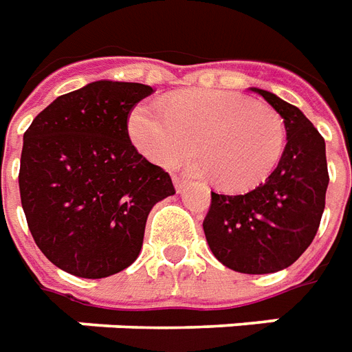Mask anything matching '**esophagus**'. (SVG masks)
I'll return each mask as SVG.
<instances>
[{
    "mask_svg": "<svg viewBox=\"0 0 352 352\" xmlns=\"http://www.w3.org/2000/svg\"><path fill=\"white\" fill-rule=\"evenodd\" d=\"M173 184H175V190L181 194L182 190L188 186V181L184 179V177H173Z\"/></svg>",
    "mask_w": 352,
    "mask_h": 352,
    "instance_id": "esophagus-1",
    "label": "esophagus"
}]
</instances>
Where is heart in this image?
Here are the masks:
<instances>
[{
    "label": "heart",
    "instance_id": "heart-1",
    "mask_svg": "<svg viewBox=\"0 0 352 352\" xmlns=\"http://www.w3.org/2000/svg\"><path fill=\"white\" fill-rule=\"evenodd\" d=\"M136 149L162 168L197 157L192 170L221 190L248 192L272 175L286 146L283 118L272 107L223 90H197L166 107L140 103L129 118Z\"/></svg>",
    "mask_w": 352,
    "mask_h": 352
}]
</instances>
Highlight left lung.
Instances as JSON below:
<instances>
[{
    "mask_svg": "<svg viewBox=\"0 0 352 352\" xmlns=\"http://www.w3.org/2000/svg\"><path fill=\"white\" fill-rule=\"evenodd\" d=\"M253 92L284 120L286 147L272 175L243 195L212 192L203 229L214 256L249 275L280 272L312 243L329 186L325 140L297 107L260 88Z\"/></svg>",
    "mask_w": 352,
    "mask_h": 352,
    "instance_id": "obj_1",
    "label": "left lung"
}]
</instances>
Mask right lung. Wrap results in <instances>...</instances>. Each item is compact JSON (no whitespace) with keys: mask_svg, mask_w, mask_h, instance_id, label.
Masks as SVG:
<instances>
[{"mask_svg":"<svg viewBox=\"0 0 352 352\" xmlns=\"http://www.w3.org/2000/svg\"><path fill=\"white\" fill-rule=\"evenodd\" d=\"M151 94L140 82L96 80L58 96L23 134L21 206L38 249L63 272H123L140 254L153 206L175 194L129 138L131 111Z\"/></svg>","mask_w":352,"mask_h":352,"instance_id":"right-lung-1","label":"right lung"}]
</instances>
